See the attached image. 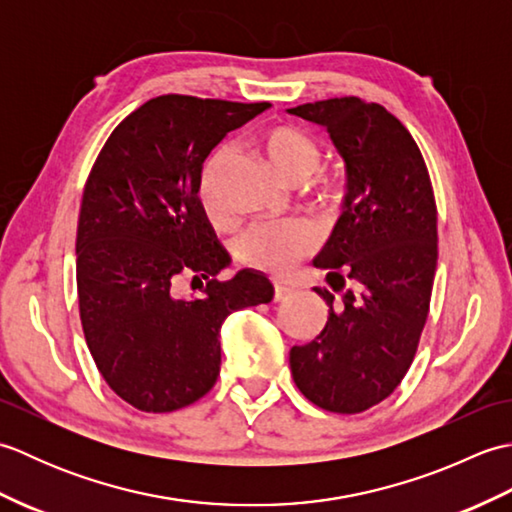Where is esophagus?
Returning <instances> with one entry per match:
<instances>
[{
    "label": "esophagus",
    "mask_w": 512,
    "mask_h": 512,
    "mask_svg": "<svg viewBox=\"0 0 512 512\" xmlns=\"http://www.w3.org/2000/svg\"><path fill=\"white\" fill-rule=\"evenodd\" d=\"M292 295V288L284 286V284H275L273 286V299L275 301H286Z\"/></svg>",
    "instance_id": "34e87169"
}]
</instances>
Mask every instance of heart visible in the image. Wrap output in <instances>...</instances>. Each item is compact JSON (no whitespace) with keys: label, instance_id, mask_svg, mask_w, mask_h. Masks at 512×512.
<instances>
[{"label":"heart","instance_id":"b5f03b06","mask_svg":"<svg viewBox=\"0 0 512 512\" xmlns=\"http://www.w3.org/2000/svg\"><path fill=\"white\" fill-rule=\"evenodd\" d=\"M270 165L286 182H308L319 169L321 151L310 136L290 125H273L259 136ZM228 162V151L217 149L204 165L200 178V204L213 224L226 220L222 198V171ZM314 246V235L303 224H257L239 242V257L248 266L281 275L295 266Z\"/></svg>","mask_w":512,"mask_h":512}]
</instances>
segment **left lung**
<instances>
[{
    "mask_svg": "<svg viewBox=\"0 0 512 512\" xmlns=\"http://www.w3.org/2000/svg\"><path fill=\"white\" fill-rule=\"evenodd\" d=\"M328 129L347 171L343 213L314 266L330 306L314 341L290 350L299 391L361 413L394 391L416 356L438 264V211L416 140L383 105L356 96L288 110Z\"/></svg>",
    "mask_w": 512,
    "mask_h": 512,
    "instance_id": "obj_1",
    "label": "left lung"
}]
</instances>
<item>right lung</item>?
Wrapping results in <instances>:
<instances>
[{"label":"right lung","instance_id":"1","mask_svg":"<svg viewBox=\"0 0 512 512\" xmlns=\"http://www.w3.org/2000/svg\"><path fill=\"white\" fill-rule=\"evenodd\" d=\"M270 103L165 94L118 125L85 182L76 228V290L85 343L105 383L129 405H191L220 374L228 314L273 299V284L231 264L200 204L206 156ZM180 276L201 295L175 297Z\"/></svg>","mask_w":512,"mask_h":512}]
</instances>
